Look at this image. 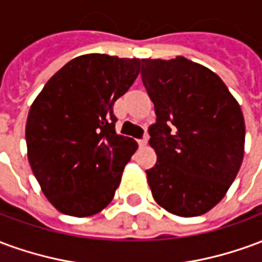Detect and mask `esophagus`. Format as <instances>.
Instances as JSON below:
<instances>
[{
	"mask_svg": "<svg viewBox=\"0 0 262 262\" xmlns=\"http://www.w3.org/2000/svg\"><path fill=\"white\" fill-rule=\"evenodd\" d=\"M139 146H140V147H146V146H147V136L144 137V139H142V140H139Z\"/></svg>",
	"mask_w": 262,
	"mask_h": 262,
	"instance_id": "esophagus-1",
	"label": "esophagus"
}]
</instances>
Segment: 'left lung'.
<instances>
[{"mask_svg":"<svg viewBox=\"0 0 262 262\" xmlns=\"http://www.w3.org/2000/svg\"><path fill=\"white\" fill-rule=\"evenodd\" d=\"M142 80L157 116L148 129L157 161L146 171L154 201L182 217L206 213L242 167V108L219 75L182 56L143 59Z\"/></svg>","mask_w":262,"mask_h":262,"instance_id":"8db88e82","label":"left lung"}]
</instances>
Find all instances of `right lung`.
Wrapping results in <instances>:
<instances>
[{
    "instance_id": "1",
    "label": "right lung",
    "mask_w": 262,
    "mask_h": 262,
    "mask_svg": "<svg viewBox=\"0 0 262 262\" xmlns=\"http://www.w3.org/2000/svg\"><path fill=\"white\" fill-rule=\"evenodd\" d=\"M140 59L91 53L69 61L46 82L26 120L28 160L48 201L75 217L114 199L137 150L115 132V101L140 73Z\"/></svg>"
}]
</instances>
